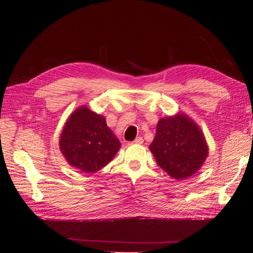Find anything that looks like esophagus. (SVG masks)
Masks as SVG:
<instances>
[{"label": "esophagus", "mask_w": 253, "mask_h": 253, "mask_svg": "<svg viewBox=\"0 0 253 253\" xmlns=\"http://www.w3.org/2000/svg\"><path fill=\"white\" fill-rule=\"evenodd\" d=\"M133 143H137V144H141V143H143V139H142V137H138V138H136V139H135V141H133Z\"/></svg>", "instance_id": "1"}]
</instances>
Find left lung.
I'll list each match as a JSON object with an SVG mask.
<instances>
[{"instance_id":"8db88e82","label":"left lung","mask_w":253,"mask_h":253,"mask_svg":"<svg viewBox=\"0 0 253 253\" xmlns=\"http://www.w3.org/2000/svg\"><path fill=\"white\" fill-rule=\"evenodd\" d=\"M150 151L171 178H189L202 168L209 147L201 128L184 113L161 118Z\"/></svg>"}]
</instances>
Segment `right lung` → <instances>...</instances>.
Masks as SVG:
<instances>
[{"label":"right lung","instance_id":"obj_1","mask_svg":"<svg viewBox=\"0 0 253 253\" xmlns=\"http://www.w3.org/2000/svg\"><path fill=\"white\" fill-rule=\"evenodd\" d=\"M121 142L107 127L105 117L83 105L65 122L60 136V150L67 163L92 174L114 159Z\"/></svg>","mask_w":253,"mask_h":253}]
</instances>
